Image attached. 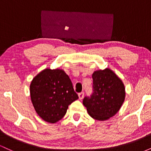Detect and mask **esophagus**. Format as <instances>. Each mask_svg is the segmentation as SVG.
Listing matches in <instances>:
<instances>
[{
	"instance_id": "1",
	"label": "esophagus",
	"mask_w": 151,
	"mask_h": 151,
	"mask_svg": "<svg viewBox=\"0 0 151 151\" xmlns=\"http://www.w3.org/2000/svg\"><path fill=\"white\" fill-rule=\"evenodd\" d=\"M78 96H79V99L80 100L82 99L83 98H84V92H81L79 93V94H78Z\"/></svg>"
}]
</instances>
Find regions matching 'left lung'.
Returning a JSON list of instances; mask_svg holds the SVG:
<instances>
[{
  "mask_svg": "<svg viewBox=\"0 0 151 151\" xmlns=\"http://www.w3.org/2000/svg\"><path fill=\"white\" fill-rule=\"evenodd\" d=\"M92 79L93 94L91 98H84L83 104L91 118L106 121L120 110L126 97L125 86L109 68L94 71Z\"/></svg>",
  "mask_w": 151,
  "mask_h": 151,
  "instance_id": "1",
  "label": "left lung"
}]
</instances>
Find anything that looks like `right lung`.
<instances>
[{
  "label": "right lung",
  "mask_w": 151,
  "mask_h": 151,
  "mask_svg": "<svg viewBox=\"0 0 151 151\" xmlns=\"http://www.w3.org/2000/svg\"><path fill=\"white\" fill-rule=\"evenodd\" d=\"M30 93L36 113L50 124L61 120L69 105L78 99L69 76L59 68L38 73L31 81Z\"/></svg>",
  "instance_id": "obj_1"
}]
</instances>
